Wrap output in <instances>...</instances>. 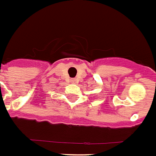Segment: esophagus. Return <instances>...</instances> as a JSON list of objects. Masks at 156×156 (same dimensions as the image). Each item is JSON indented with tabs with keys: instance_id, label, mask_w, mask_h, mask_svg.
I'll list each match as a JSON object with an SVG mask.
<instances>
[{
	"instance_id": "34e87169",
	"label": "esophagus",
	"mask_w": 156,
	"mask_h": 156,
	"mask_svg": "<svg viewBox=\"0 0 156 156\" xmlns=\"http://www.w3.org/2000/svg\"><path fill=\"white\" fill-rule=\"evenodd\" d=\"M72 81H73V83H74V82H75V79H74V80H72Z\"/></svg>"
}]
</instances>
